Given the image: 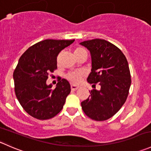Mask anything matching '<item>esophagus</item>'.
Wrapping results in <instances>:
<instances>
[{
	"instance_id": "1",
	"label": "esophagus",
	"mask_w": 151,
	"mask_h": 151,
	"mask_svg": "<svg viewBox=\"0 0 151 151\" xmlns=\"http://www.w3.org/2000/svg\"><path fill=\"white\" fill-rule=\"evenodd\" d=\"M78 88H79V86H77V85H71V89L72 90V91H76V90H77Z\"/></svg>"
}]
</instances>
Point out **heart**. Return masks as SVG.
<instances>
[{
	"label": "heart",
	"instance_id": "heart-1",
	"mask_svg": "<svg viewBox=\"0 0 151 151\" xmlns=\"http://www.w3.org/2000/svg\"><path fill=\"white\" fill-rule=\"evenodd\" d=\"M85 51V49H83V47H77L74 50V55L78 54V53L82 52ZM85 76V73L83 71H74V72H71L68 73L67 74V79H68L69 81H71V83H74V84H77V83H80L81 80H83V78Z\"/></svg>",
	"mask_w": 151,
	"mask_h": 151
}]
</instances>
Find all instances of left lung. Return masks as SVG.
Segmentation results:
<instances>
[{"label":"left lung","instance_id":"left-lung-1","mask_svg":"<svg viewBox=\"0 0 151 151\" xmlns=\"http://www.w3.org/2000/svg\"><path fill=\"white\" fill-rule=\"evenodd\" d=\"M90 50L92 60L88 82L101 89H93L81 106L92 120L103 121L112 118L126 102L132 80L126 56L118 47L104 40L95 39L80 43Z\"/></svg>","mask_w":151,"mask_h":151}]
</instances>
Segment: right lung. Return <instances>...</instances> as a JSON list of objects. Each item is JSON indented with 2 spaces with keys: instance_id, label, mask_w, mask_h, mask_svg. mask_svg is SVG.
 I'll return each mask as SVG.
<instances>
[{
  "instance_id": "obj_1",
  "label": "right lung",
  "mask_w": 151,
  "mask_h": 151,
  "mask_svg": "<svg viewBox=\"0 0 151 151\" xmlns=\"http://www.w3.org/2000/svg\"><path fill=\"white\" fill-rule=\"evenodd\" d=\"M73 40L46 39L30 47L19 58L13 74L14 92L24 110L39 120H47L63 109L71 92L69 83L58 80L56 88L47 85L50 74L57 69V56Z\"/></svg>"
}]
</instances>
